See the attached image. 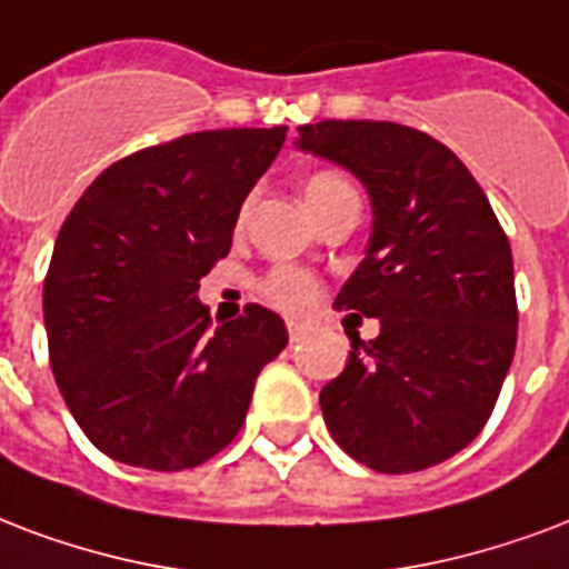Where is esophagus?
<instances>
[{
	"mask_svg": "<svg viewBox=\"0 0 569 569\" xmlns=\"http://www.w3.org/2000/svg\"><path fill=\"white\" fill-rule=\"evenodd\" d=\"M307 337H310V325L292 319V322H289V340L301 342V340H307Z\"/></svg>",
	"mask_w": 569,
	"mask_h": 569,
	"instance_id": "esophagus-1",
	"label": "esophagus"
}]
</instances>
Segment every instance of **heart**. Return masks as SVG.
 <instances>
[{
    "label": "heart",
    "instance_id": "obj_1",
    "mask_svg": "<svg viewBox=\"0 0 569 569\" xmlns=\"http://www.w3.org/2000/svg\"><path fill=\"white\" fill-rule=\"evenodd\" d=\"M346 190L352 188L340 176H333V172H316V176L303 181V202H307L310 214H313V211L328 206L333 197H340ZM266 295L274 303H280V307L301 310V307L316 301V280L307 271H301V268L280 266L266 277Z\"/></svg>",
    "mask_w": 569,
    "mask_h": 569
}]
</instances>
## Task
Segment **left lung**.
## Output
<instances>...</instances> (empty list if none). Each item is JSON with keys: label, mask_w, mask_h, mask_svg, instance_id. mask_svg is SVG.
I'll return each mask as SVG.
<instances>
[{"label": "left lung", "mask_w": 569, "mask_h": 569, "mask_svg": "<svg viewBox=\"0 0 569 569\" xmlns=\"http://www.w3.org/2000/svg\"><path fill=\"white\" fill-rule=\"evenodd\" d=\"M295 149L349 169L370 241L337 310L379 319L319 393L333 441L381 475L439 466L477 439L516 352L513 256L487 193L439 140L393 121L303 124Z\"/></svg>", "instance_id": "obj_1"}]
</instances>
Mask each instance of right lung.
Listing matches in <instances>:
<instances>
[{
	"label": "right lung",
	"instance_id": "add662e5",
	"mask_svg": "<svg viewBox=\"0 0 569 569\" xmlns=\"http://www.w3.org/2000/svg\"><path fill=\"white\" fill-rule=\"evenodd\" d=\"M283 140L286 128H232L142 149L103 169L59 229L43 280L50 367L116 462L181 471L214 457L289 342L259 303L208 328L197 295Z\"/></svg>",
	"mask_w": 569,
	"mask_h": 569
}]
</instances>
